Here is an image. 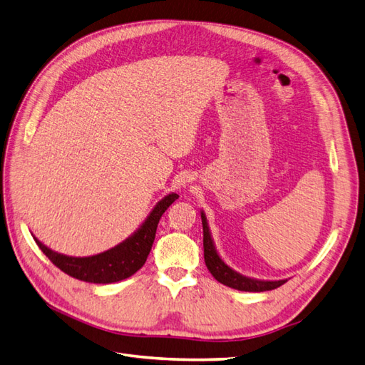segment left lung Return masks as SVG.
I'll use <instances>...</instances> for the list:
<instances>
[{
  "label": "left lung",
  "instance_id": "obj_1",
  "mask_svg": "<svg viewBox=\"0 0 365 365\" xmlns=\"http://www.w3.org/2000/svg\"><path fill=\"white\" fill-rule=\"evenodd\" d=\"M202 217V227H203V257L210 273L214 276L217 282L227 285L230 288L240 289V292H267V289H274L287 282V279L279 280H264V279H255L237 273L230 265L223 262V259L219 256L217 248L214 245V240L210 231V225L207 216H205L203 210L200 211Z\"/></svg>",
  "mask_w": 365,
  "mask_h": 365
}]
</instances>
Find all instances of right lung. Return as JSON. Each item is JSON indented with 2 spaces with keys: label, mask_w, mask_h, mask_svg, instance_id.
Masks as SVG:
<instances>
[{
  "label": "right lung",
  "mask_w": 365,
  "mask_h": 365,
  "mask_svg": "<svg viewBox=\"0 0 365 365\" xmlns=\"http://www.w3.org/2000/svg\"><path fill=\"white\" fill-rule=\"evenodd\" d=\"M177 199H179V195L175 192L165 195L160 202H157L153 211L148 214L142 225L128 239L93 256H66L46 247L35 236L34 239L43 253L49 257L51 262L55 267H58L63 273L91 284L120 282V280L128 279L137 273L145 265L149 251H151L154 244L158 220H160L162 214L170 208V205Z\"/></svg>",
  "instance_id": "1"
}]
</instances>
